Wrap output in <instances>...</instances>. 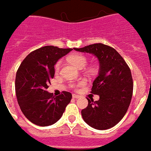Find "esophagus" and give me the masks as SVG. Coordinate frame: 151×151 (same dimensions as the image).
I'll return each mask as SVG.
<instances>
[{
	"instance_id": "1",
	"label": "esophagus",
	"mask_w": 151,
	"mask_h": 151,
	"mask_svg": "<svg viewBox=\"0 0 151 151\" xmlns=\"http://www.w3.org/2000/svg\"><path fill=\"white\" fill-rule=\"evenodd\" d=\"M72 97L75 99H78V98H80V96L79 95H76V94H73V95H72Z\"/></svg>"
}]
</instances>
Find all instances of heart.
<instances>
[{
	"instance_id": "1",
	"label": "heart",
	"mask_w": 151,
	"mask_h": 151,
	"mask_svg": "<svg viewBox=\"0 0 151 151\" xmlns=\"http://www.w3.org/2000/svg\"><path fill=\"white\" fill-rule=\"evenodd\" d=\"M68 60L72 63H74L75 65H76L78 68H83L85 67L88 63V59L85 55H83L82 54L80 53H74V54H71V55H69L68 57ZM61 68V63L58 62L55 65V71H59V69ZM83 83V81H81L80 83H71L70 84V86L71 88H77V87L82 85Z\"/></svg>"
}]
</instances>
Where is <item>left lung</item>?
I'll use <instances>...</instances> for the list:
<instances>
[{
    "label": "left lung",
    "instance_id": "8db88e82",
    "mask_svg": "<svg viewBox=\"0 0 151 151\" xmlns=\"http://www.w3.org/2000/svg\"><path fill=\"white\" fill-rule=\"evenodd\" d=\"M75 50L93 54L100 63L99 76L91 91L100 99L88 98V106L81 111L83 121L100 130L112 128L123 118L130 104L134 88L131 71L119 53L108 45L95 43Z\"/></svg>",
    "mask_w": 151,
    "mask_h": 151
}]
</instances>
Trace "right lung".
Returning <instances> with one entry per match:
<instances>
[{
  "label": "right lung",
  "mask_w": 151,
  "mask_h": 151,
  "mask_svg": "<svg viewBox=\"0 0 151 151\" xmlns=\"http://www.w3.org/2000/svg\"><path fill=\"white\" fill-rule=\"evenodd\" d=\"M71 48L63 49L46 46L32 51L18 68L15 79V90L20 109L27 119L40 126L58 122L71 100V93L66 91L58 96L47 92L55 76V64Z\"/></svg>",
  "instance_id": "add662e5"
}]
</instances>
